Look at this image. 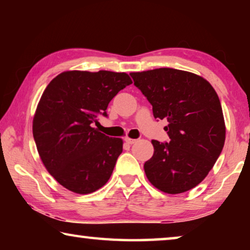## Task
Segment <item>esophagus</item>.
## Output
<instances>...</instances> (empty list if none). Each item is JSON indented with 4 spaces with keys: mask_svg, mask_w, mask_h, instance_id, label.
Instances as JSON below:
<instances>
[{
    "mask_svg": "<svg viewBox=\"0 0 250 250\" xmlns=\"http://www.w3.org/2000/svg\"><path fill=\"white\" fill-rule=\"evenodd\" d=\"M125 141L126 143H128V145H133V143L137 142V140H135V139H131V138H129V137L125 138Z\"/></svg>",
    "mask_w": 250,
    "mask_h": 250,
    "instance_id": "1",
    "label": "esophagus"
}]
</instances>
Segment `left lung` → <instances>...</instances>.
<instances>
[{"label":"left lung","instance_id":"8db88e82","mask_svg":"<svg viewBox=\"0 0 250 250\" xmlns=\"http://www.w3.org/2000/svg\"><path fill=\"white\" fill-rule=\"evenodd\" d=\"M152 104L155 119H166L170 141L152 140L154 153L145 163L150 183L167 194L195 188L213 168L225 143L226 126L216 91L201 76L174 68L131 73Z\"/></svg>","mask_w":250,"mask_h":250}]
</instances>
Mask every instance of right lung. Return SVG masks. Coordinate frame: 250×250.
I'll use <instances>...</instances> for the list:
<instances>
[{
    "label": "right lung",
    "instance_id": "add662e5",
    "mask_svg": "<svg viewBox=\"0 0 250 250\" xmlns=\"http://www.w3.org/2000/svg\"><path fill=\"white\" fill-rule=\"evenodd\" d=\"M132 83L125 73L68 70L46 87L33 119V135L42 162L65 188L90 194L107 183L124 141L92 128L97 115L121 89Z\"/></svg>",
    "mask_w": 250,
    "mask_h": 250
}]
</instances>
